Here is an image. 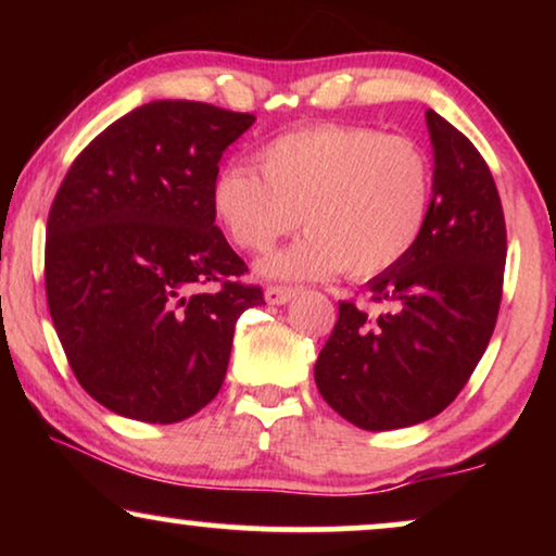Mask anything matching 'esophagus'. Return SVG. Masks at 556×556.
Here are the masks:
<instances>
[{"instance_id": "34e87169", "label": "esophagus", "mask_w": 556, "mask_h": 556, "mask_svg": "<svg viewBox=\"0 0 556 556\" xmlns=\"http://www.w3.org/2000/svg\"><path fill=\"white\" fill-rule=\"evenodd\" d=\"M299 293V288L293 286H268L265 288V301L273 303V306H283V303H288L293 299V295Z\"/></svg>"}]
</instances>
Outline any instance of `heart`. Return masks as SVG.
Listing matches in <instances>:
<instances>
[{
	"label": "heart",
	"instance_id": "b5f03b06",
	"mask_svg": "<svg viewBox=\"0 0 556 556\" xmlns=\"http://www.w3.org/2000/svg\"><path fill=\"white\" fill-rule=\"evenodd\" d=\"M257 172L225 166L212 212L235 245L268 253L295 227L308 235L263 265L268 276L367 280L407 257L432 204L428 151L409 136L324 124L270 139Z\"/></svg>",
	"mask_w": 556,
	"mask_h": 556
}]
</instances>
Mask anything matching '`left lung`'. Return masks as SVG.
<instances>
[{"mask_svg":"<svg viewBox=\"0 0 556 556\" xmlns=\"http://www.w3.org/2000/svg\"><path fill=\"white\" fill-rule=\"evenodd\" d=\"M425 118L435 154L425 230L407 257L369 280L382 314L339 303L314 369L321 397L362 430L443 413L481 362L504 293L506 223L489 164L435 111Z\"/></svg>","mask_w":556,"mask_h":556,"instance_id":"8db88e82","label":"left lung"}]
</instances>
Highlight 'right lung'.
I'll use <instances>...</instances> for the list:
<instances>
[{
  "instance_id": "obj_1",
  "label": "right lung",
  "mask_w": 556,
  "mask_h": 556,
  "mask_svg": "<svg viewBox=\"0 0 556 556\" xmlns=\"http://www.w3.org/2000/svg\"><path fill=\"white\" fill-rule=\"evenodd\" d=\"M253 113L139 105L80 151L48 215L45 293L75 379L111 413L187 420L215 400L263 288L215 225L223 151Z\"/></svg>"
}]
</instances>
